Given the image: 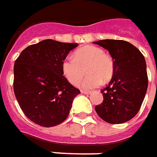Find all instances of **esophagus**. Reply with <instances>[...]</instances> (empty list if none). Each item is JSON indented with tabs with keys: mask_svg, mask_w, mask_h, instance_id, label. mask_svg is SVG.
Here are the masks:
<instances>
[{
	"mask_svg": "<svg viewBox=\"0 0 157 157\" xmlns=\"http://www.w3.org/2000/svg\"><path fill=\"white\" fill-rule=\"evenodd\" d=\"M82 91V94H90L91 92L90 91H89V90H81Z\"/></svg>",
	"mask_w": 157,
	"mask_h": 157,
	"instance_id": "34e87169",
	"label": "esophagus"
}]
</instances>
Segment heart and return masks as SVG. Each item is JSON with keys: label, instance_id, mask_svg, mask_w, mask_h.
Here are the masks:
<instances>
[{"label": "heart", "instance_id": "1", "mask_svg": "<svg viewBox=\"0 0 157 157\" xmlns=\"http://www.w3.org/2000/svg\"><path fill=\"white\" fill-rule=\"evenodd\" d=\"M62 71L71 85H78L86 74L82 86L92 89L108 82L114 75L116 65L113 58L97 46H87L75 51L74 56L62 61Z\"/></svg>", "mask_w": 157, "mask_h": 157}]
</instances>
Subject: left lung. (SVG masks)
I'll list each match as a JSON object with an SVG mask.
<instances>
[{"label":"left lung","instance_id":"8db88e82","mask_svg":"<svg viewBox=\"0 0 157 157\" xmlns=\"http://www.w3.org/2000/svg\"><path fill=\"white\" fill-rule=\"evenodd\" d=\"M94 43L107 50L116 65L111 82L101 90L103 101L95 110L108 123L126 122L137 114L147 93L148 76L144 56L126 40H101Z\"/></svg>","mask_w":157,"mask_h":157}]
</instances>
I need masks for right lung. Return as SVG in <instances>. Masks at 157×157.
<instances>
[{
	"label": "right lung",
	"mask_w": 157,
	"mask_h": 157,
	"mask_svg": "<svg viewBox=\"0 0 157 157\" xmlns=\"http://www.w3.org/2000/svg\"><path fill=\"white\" fill-rule=\"evenodd\" d=\"M77 43L47 39L26 47L14 65L13 89L25 117L45 127L67 119L81 93L63 75L62 61Z\"/></svg>",
	"instance_id": "1"
}]
</instances>
